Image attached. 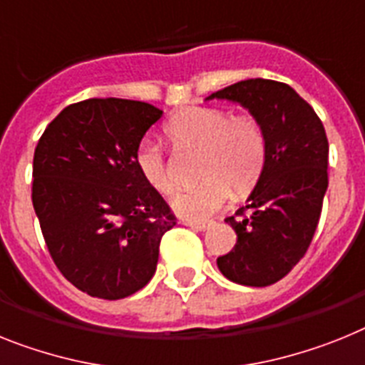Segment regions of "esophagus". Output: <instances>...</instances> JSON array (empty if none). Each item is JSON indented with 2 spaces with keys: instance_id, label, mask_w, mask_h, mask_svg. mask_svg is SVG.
<instances>
[{
  "instance_id": "1",
  "label": "esophagus",
  "mask_w": 365,
  "mask_h": 365,
  "mask_svg": "<svg viewBox=\"0 0 365 365\" xmlns=\"http://www.w3.org/2000/svg\"><path fill=\"white\" fill-rule=\"evenodd\" d=\"M183 225L189 226V228L197 230V232H204L211 226V222H198V220H183Z\"/></svg>"
}]
</instances>
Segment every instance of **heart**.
Masks as SVG:
<instances>
[{
    "label": "heart",
    "instance_id": "b5f03b06",
    "mask_svg": "<svg viewBox=\"0 0 365 365\" xmlns=\"http://www.w3.org/2000/svg\"><path fill=\"white\" fill-rule=\"evenodd\" d=\"M165 133L176 150H200L198 185L178 192L173 207L187 220L213 215L232 191L243 197L256 187L267 161V135L250 115L232 116L220 107H187L167 122ZM135 163L148 185L161 195L176 189L161 150L152 140L137 148Z\"/></svg>",
    "mask_w": 365,
    "mask_h": 365
}]
</instances>
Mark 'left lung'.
Masks as SVG:
<instances>
[{
    "label": "left lung",
    "mask_w": 365,
    "mask_h": 365,
    "mask_svg": "<svg viewBox=\"0 0 365 365\" xmlns=\"http://www.w3.org/2000/svg\"><path fill=\"white\" fill-rule=\"evenodd\" d=\"M249 109L267 135V161L247 206L228 217L237 243L217 267L241 286H271L306 254L329 187V140L312 106L289 85L245 79L206 100Z\"/></svg>",
    "instance_id": "8db88e82"
}]
</instances>
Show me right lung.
<instances>
[{"label":"right lung","instance_id":"1","mask_svg":"<svg viewBox=\"0 0 365 365\" xmlns=\"http://www.w3.org/2000/svg\"><path fill=\"white\" fill-rule=\"evenodd\" d=\"M158 107L91 98L64 107L33 158V207L55 265L83 293L116 301L154 277L159 243L176 225L135 163Z\"/></svg>","mask_w":365,"mask_h":365}]
</instances>
